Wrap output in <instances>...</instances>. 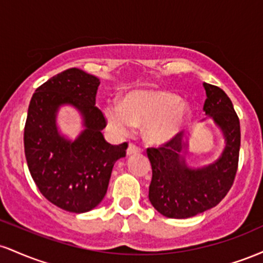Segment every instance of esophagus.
I'll use <instances>...</instances> for the list:
<instances>
[{
    "label": "esophagus",
    "instance_id": "34e87169",
    "mask_svg": "<svg viewBox=\"0 0 263 263\" xmlns=\"http://www.w3.org/2000/svg\"><path fill=\"white\" fill-rule=\"evenodd\" d=\"M137 153H141V148L137 147L134 143H129V146L127 147V156H132V155H137Z\"/></svg>",
    "mask_w": 263,
    "mask_h": 263
}]
</instances>
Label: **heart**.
Segmentation results:
<instances>
[{
	"mask_svg": "<svg viewBox=\"0 0 263 263\" xmlns=\"http://www.w3.org/2000/svg\"><path fill=\"white\" fill-rule=\"evenodd\" d=\"M108 128L126 136L134 125L142 126V136L151 144H163L176 138L192 119V108L176 93L143 90L126 95L121 104L108 102L102 107Z\"/></svg>",
	"mask_w": 263,
	"mask_h": 263,
	"instance_id": "obj_1",
	"label": "heart"
}]
</instances>
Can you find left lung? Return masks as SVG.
<instances>
[{"mask_svg": "<svg viewBox=\"0 0 263 263\" xmlns=\"http://www.w3.org/2000/svg\"><path fill=\"white\" fill-rule=\"evenodd\" d=\"M205 115L214 120L225 137L221 156L209 165L190 168L185 162L188 141L182 134L158 148H147L152 180L148 198L162 215L186 219L216 206L234 183L240 152V121L224 90L204 83Z\"/></svg>", "mask_w": 263, "mask_h": 263, "instance_id": "left-lung-1", "label": "left lung"}]
</instances>
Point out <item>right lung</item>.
<instances>
[{
    "mask_svg": "<svg viewBox=\"0 0 263 263\" xmlns=\"http://www.w3.org/2000/svg\"><path fill=\"white\" fill-rule=\"evenodd\" d=\"M100 80L78 68L57 74L33 93L25 126V155L39 192L50 203L70 213L98 206L107 192L117 159L127 143L105 140L104 114L95 106ZM63 104L80 111L86 127L77 140L60 135L56 112Z\"/></svg>",
    "mask_w": 263,
    "mask_h": 263,
    "instance_id": "right-lung-1",
    "label": "right lung"
}]
</instances>
